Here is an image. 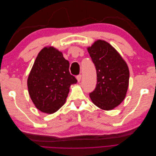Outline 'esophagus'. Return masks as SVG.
Listing matches in <instances>:
<instances>
[{
  "label": "esophagus",
  "instance_id": "34e87169",
  "mask_svg": "<svg viewBox=\"0 0 156 156\" xmlns=\"http://www.w3.org/2000/svg\"><path fill=\"white\" fill-rule=\"evenodd\" d=\"M77 79L78 82L81 81V75H78L77 76Z\"/></svg>",
  "mask_w": 156,
  "mask_h": 156
}]
</instances>
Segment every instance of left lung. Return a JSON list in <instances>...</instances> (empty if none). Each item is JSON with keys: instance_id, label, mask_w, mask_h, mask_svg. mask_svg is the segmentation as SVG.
<instances>
[{"instance_id": "8db88e82", "label": "left lung", "mask_w": 156, "mask_h": 156, "mask_svg": "<svg viewBox=\"0 0 156 156\" xmlns=\"http://www.w3.org/2000/svg\"><path fill=\"white\" fill-rule=\"evenodd\" d=\"M88 51L96 66L97 84L90 93L92 102L111 110L123 101L128 88L129 72L125 61L107 42L98 40Z\"/></svg>"}]
</instances>
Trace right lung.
Instances as JSON below:
<instances>
[{
    "instance_id": "1",
    "label": "right lung",
    "mask_w": 156,
    "mask_h": 156,
    "mask_svg": "<svg viewBox=\"0 0 156 156\" xmlns=\"http://www.w3.org/2000/svg\"><path fill=\"white\" fill-rule=\"evenodd\" d=\"M69 67L62 53L53 48H45L37 55L27 81L29 95L37 109L52 114L64 104L70 85L77 82Z\"/></svg>"
}]
</instances>
